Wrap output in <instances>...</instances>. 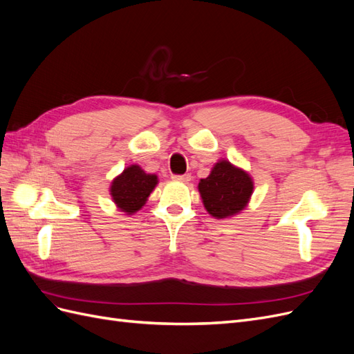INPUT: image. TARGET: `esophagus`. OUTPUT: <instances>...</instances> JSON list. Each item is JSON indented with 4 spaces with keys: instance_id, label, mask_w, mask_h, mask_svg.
I'll list each match as a JSON object with an SVG mask.
<instances>
[{
    "instance_id": "1",
    "label": "esophagus",
    "mask_w": 354,
    "mask_h": 354,
    "mask_svg": "<svg viewBox=\"0 0 354 354\" xmlns=\"http://www.w3.org/2000/svg\"><path fill=\"white\" fill-rule=\"evenodd\" d=\"M173 178L178 181H190V174H174Z\"/></svg>"
}]
</instances>
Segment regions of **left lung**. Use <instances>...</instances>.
I'll return each instance as SVG.
<instances>
[{
  "instance_id": "obj_1",
  "label": "left lung",
  "mask_w": 354,
  "mask_h": 354,
  "mask_svg": "<svg viewBox=\"0 0 354 354\" xmlns=\"http://www.w3.org/2000/svg\"><path fill=\"white\" fill-rule=\"evenodd\" d=\"M207 211L216 218L234 216L245 208L252 194V180L245 171L220 160L198 186Z\"/></svg>"
}]
</instances>
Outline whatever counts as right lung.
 Instances as JSON below:
<instances>
[{"label":"right lung","instance_id":"1","mask_svg":"<svg viewBox=\"0 0 354 354\" xmlns=\"http://www.w3.org/2000/svg\"><path fill=\"white\" fill-rule=\"evenodd\" d=\"M158 178L155 174H146L138 165H131L113 180L111 195L121 211L133 214L140 209L147 196L155 189Z\"/></svg>","mask_w":354,"mask_h":354}]
</instances>
